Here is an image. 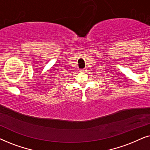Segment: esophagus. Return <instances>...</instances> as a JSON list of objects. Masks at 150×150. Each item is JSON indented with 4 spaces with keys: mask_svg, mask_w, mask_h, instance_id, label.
<instances>
[{
    "mask_svg": "<svg viewBox=\"0 0 150 150\" xmlns=\"http://www.w3.org/2000/svg\"><path fill=\"white\" fill-rule=\"evenodd\" d=\"M81 71L83 72V71H85V69H82V70H81Z\"/></svg>",
    "mask_w": 150,
    "mask_h": 150,
    "instance_id": "1",
    "label": "esophagus"
}]
</instances>
